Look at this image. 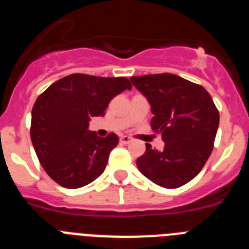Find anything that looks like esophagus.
Masks as SVG:
<instances>
[{
    "label": "esophagus",
    "instance_id": "34e87169",
    "mask_svg": "<svg viewBox=\"0 0 249 249\" xmlns=\"http://www.w3.org/2000/svg\"><path fill=\"white\" fill-rule=\"evenodd\" d=\"M131 141V137H128V136H121L120 137V142L123 144H128Z\"/></svg>",
    "mask_w": 249,
    "mask_h": 249
}]
</instances>
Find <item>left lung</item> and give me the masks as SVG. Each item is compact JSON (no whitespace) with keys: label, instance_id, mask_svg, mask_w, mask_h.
<instances>
[{"label":"left lung","instance_id":"8db88e82","mask_svg":"<svg viewBox=\"0 0 249 249\" xmlns=\"http://www.w3.org/2000/svg\"><path fill=\"white\" fill-rule=\"evenodd\" d=\"M151 106L152 129L160 133L163 151L152 149L137 160L141 173L164 188H178L201 172L213 149L219 113L199 85L172 73L131 77Z\"/></svg>","mask_w":249,"mask_h":249}]
</instances>
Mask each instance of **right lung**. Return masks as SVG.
Returning <instances> with one entry per match:
<instances>
[{
  "label": "right lung",
  "instance_id": "add662e5",
  "mask_svg": "<svg viewBox=\"0 0 249 249\" xmlns=\"http://www.w3.org/2000/svg\"><path fill=\"white\" fill-rule=\"evenodd\" d=\"M131 89L124 77L74 73L52 83L37 98L31 141L39 163L59 186L80 188L102 175L118 137H98L89 129V121L103 116L114 96Z\"/></svg>",
  "mask_w": 249,
  "mask_h": 249
}]
</instances>
